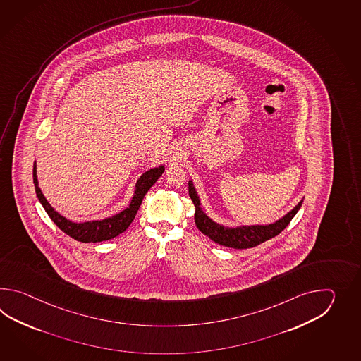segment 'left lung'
Segmentation results:
<instances>
[{
  "mask_svg": "<svg viewBox=\"0 0 361 361\" xmlns=\"http://www.w3.org/2000/svg\"><path fill=\"white\" fill-rule=\"evenodd\" d=\"M188 193L192 202L195 205V223L204 235L212 238L214 243L219 245L228 246L233 249H247L259 245L262 243L267 241L269 238H275L285 227L290 223L293 216L298 213L303 200H300L298 205L290 210L283 218L271 224H255V226H238V227H224L219 223L214 222L207 216V213L202 210L200 202L199 195L196 192L192 180L188 182Z\"/></svg>",
  "mask_w": 361,
  "mask_h": 361,
  "instance_id": "8db88e82",
  "label": "left lung"
}]
</instances>
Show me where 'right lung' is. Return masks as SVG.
<instances>
[{
    "mask_svg": "<svg viewBox=\"0 0 361 361\" xmlns=\"http://www.w3.org/2000/svg\"><path fill=\"white\" fill-rule=\"evenodd\" d=\"M164 170L165 168H164V165H161L159 168L147 170L143 176H140L135 184V190H134V195H133L129 207L123 209V212H120L118 214L108 216L102 221H89V222L82 223L69 221L66 216L55 212L54 207L49 204L47 197L39 190L37 173H36L37 171L36 161L33 165V183H35L36 195L39 197L41 205L47 210L51 221L64 233H67L71 238H75L77 241H81V243H100V241H106V240H111V238L118 236L130 226V223L134 221V218L137 215L143 197L146 196L148 190L156 183V180L161 177Z\"/></svg>",
    "mask_w": 361,
    "mask_h": 361,
    "instance_id": "right-lung-1",
    "label": "right lung"
}]
</instances>
